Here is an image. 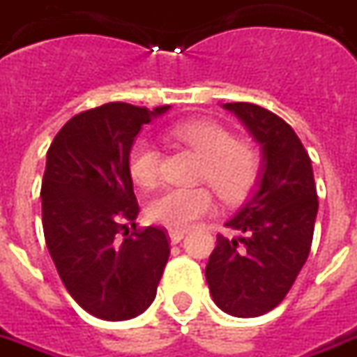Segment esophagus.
<instances>
[{
	"label": "esophagus",
	"instance_id": "34e87169",
	"mask_svg": "<svg viewBox=\"0 0 357 357\" xmlns=\"http://www.w3.org/2000/svg\"><path fill=\"white\" fill-rule=\"evenodd\" d=\"M168 237H170V243L172 245H178L179 241L185 237V231H178V229H170L168 231Z\"/></svg>",
	"mask_w": 357,
	"mask_h": 357
}]
</instances>
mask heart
Returning <instances> with one entry per match:
<instances>
[{"label":"heart","instance_id":"heart-1","mask_svg":"<svg viewBox=\"0 0 357 357\" xmlns=\"http://www.w3.org/2000/svg\"><path fill=\"white\" fill-rule=\"evenodd\" d=\"M170 135L201 156V178L225 201H237L248 193L258 176V153L247 143L235 141L224 126L210 120H185L170 128ZM130 178L139 187H153L160 174V151L149 137L133 141L128 155ZM214 208V197L206 187H168L147 204V218L170 229H187Z\"/></svg>","mask_w":357,"mask_h":357}]
</instances>
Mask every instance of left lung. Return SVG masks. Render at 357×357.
<instances>
[{"label": "left lung", "instance_id": "1", "mask_svg": "<svg viewBox=\"0 0 357 357\" xmlns=\"http://www.w3.org/2000/svg\"><path fill=\"white\" fill-rule=\"evenodd\" d=\"M260 145V176L245 204L218 235L206 283L220 310L258 317L281 304L306 264L317 218V191L306 149L291 126L252 102H227Z\"/></svg>", "mask_w": 357, "mask_h": 357}]
</instances>
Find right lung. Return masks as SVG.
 Listing matches in <instances>:
<instances>
[{
  "label": "right lung",
  "mask_w": 357,
  "mask_h": 357,
  "mask_svg": "<svg viewBox=\"0 0 357 357\" xmlns=\"http://www.w3.org/2000/svg\"><path fill=\"white\" fill-rule=\"evenodd\" d=\"M170 107L107 102L70 118L47 151L42 224L66 291L88 314L126 321L143 314L170 256L164 229L128 235L139 214L128 155L141 128ZM126 237L119 239V231Z\"/></svg>",
  "instance_id": "obj_1"
}]
</instances>
